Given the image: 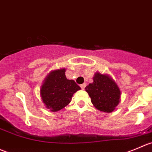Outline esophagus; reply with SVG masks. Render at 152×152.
I'll return each instance as SVG.
<instances>
[{
	"mask_svg": "<svg viewBox=\"0 0 152 152\" xmlns=\"http://www.w3.org/2000/svg\"><path fill=\"white\" fill-rule=\"evenodd\" d=\"M86 86V83H83V84H81V85H80V88H82V89H84Z\"/></svg>",
	"mask_w": 152,
	"mask_h": 152,
	"instance_id": "esophagus-1",
	"label": "esophagus"
}]
</instances>
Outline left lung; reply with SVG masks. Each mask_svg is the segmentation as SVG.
<instances>
[{
  "instance_id": "obj_1",
  "label": "left lung",
  "mask_w": 152,
  "mask_h": 152,
  "mask_svg": "<svg viewBox=\"0 0 152 152\" xmlns=\"http://www.w3.org/2000/svg\"><path fill=\"white\" fill-rule=\"evenodd\" d=\"M93 80L92 83H89L85 88L92 104L101 112H113L121 97V91L118 85L109 76L98 72L94 75Z\"/></svg>"
}]
</instances>
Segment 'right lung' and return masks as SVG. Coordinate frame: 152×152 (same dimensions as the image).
Returning a JSON list of instances; mask_svg holds the SVG:
<instances>
[{
	"label": "right lung",
	"mask_w": 152,
	"mask_h": 152,
	"mask_svg": "<svg viewBox=\"0 0 152 152\" xmlns=\"http://www.w3.org/2000/svg\"><path fill=\"white\" fill-rule=\"evenodd\" d=\"M65 72V69L52 72L41 86V98L51 112H57L66 106L73 94L80 89L73 80L67 79Z\"/></svg>",
	"instance_id": "obj_1"
}]
</instances>
